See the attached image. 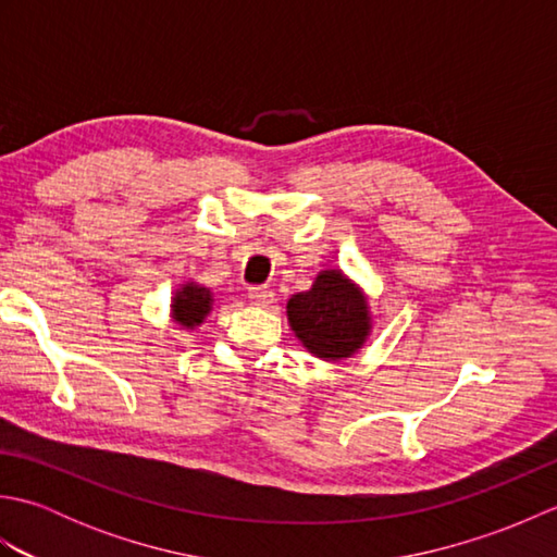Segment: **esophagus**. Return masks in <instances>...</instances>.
I'll list each match as a JSON object with an SVG mask.
<instances>
[{
	"label": "esophagus",
	"instance_id": "1",
	"mask_svg": "<svg viewBox=\"0 0 557 557\" xmlns=\"http://www.w3.org/2000/svg\"><path fill=\"white\" fill-rule=\"evenodd\" d=\"M248 299L258 306H268V304H272V299H275V292H272L270 287L256 285V287H248Z\"/></svg>",
	"mask_w": 557,
	"mask_h": 557
}]
</instances>
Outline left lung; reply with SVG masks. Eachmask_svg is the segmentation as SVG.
<instances>
[{"instance_id":"8db88e82","label":"left lung","mask_w":557,"mask_h":557,"mask_svg":"<svg viewBox=\"0 0 557 557\" xmlns=\"http://www.w3.org/2000/svg\"><path fill=\"white\" fill-rule=\"evenodd\" d=\"M292 330L321 359H347L369 335V306L361 292L337 270H325L309 292L287 304Z\"/></svg>"}]
</instances>
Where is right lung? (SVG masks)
<instances>
[{"label":"right lung","mask_w":557,"mask_h":557,"mask_svg":"<svg viewBox=\"0 0 557 557\" xmlns=\"http://www.w3.org/2000/svg\"><path fill=\"white\" fill-rule=\"evenodd\" d=\"M210 301H212L210 292L206 287L186 285L182 292H176V297L172 301L176 323L184 327H194L198 323H203V318L210 311Z\"/></svg>","instance_id":"add662e5"}]
</instances>
